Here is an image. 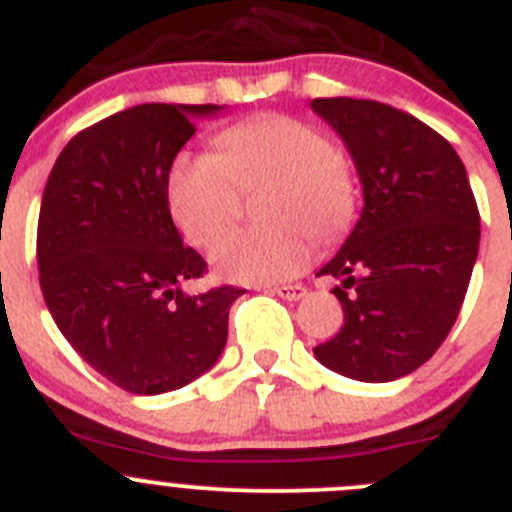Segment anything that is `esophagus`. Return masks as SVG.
<instances>
[{
  "instance_id": "obj_1",
  "label": "esophagus",
  "mask_w": 512,
  "mask_h": 512,
  "mask_svg": "<svg viewBox=\"0 0 512 512\" xmlns=\"http://www.w3.org/2000/svg\"><path fill=\"white\" fill-rule=\"evenodd\" d=\"M267 293L280 296L283 301H301L306 296V288L303 285H267Z\"/></svg>"
}]
</instances>
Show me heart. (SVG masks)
Listing matches in <instances>:
<instances>
[{
	"instance_id": "1",
	"label": "heart",
	"mask_w": 512,
	"mask_h": 512,
	"mask_svg": "<svg viewBox=\"0 0 512 512\" xmlns=\"http://www.w3.org/2000/svg\"><path fill=\"white\" fill-rule=\"evenodd\" d=\"M216 155H178L168 173V206L193 245L234 222L239 188L270 178L262 216L273 222L234 229L211 247V265L234 283H278L298 275L311 260V233L334 239L349 227L357 204L354 173L319 127L260 114L214 137Z\"/></svg>"
}]
</instances>
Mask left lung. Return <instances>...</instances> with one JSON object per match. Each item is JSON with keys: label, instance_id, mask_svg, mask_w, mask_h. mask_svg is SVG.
Wrapping results in <instances>:
<instances>
[{"label": "left lung", "instance_id": "obj_1", "mask_svg": "<svg viewBox=\"0 0 512 512\" xmlns=\"http://www.w3.org/2000/svg\"><path fill=\"white\" fill-rule=\"evenodd\" d=\"M362 183V214L319 270L342 283L344 326L321 365L390 382L428 362L459 316L480 250V211L457 150L421 119L370 99H313Z\"/></svg>", "mask_w": 512, "mask_h": 512}]
</instances>
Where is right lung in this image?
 I'll return each mask as SVG.
<instances>
[{"mask_svg": "<svg viewBox=\"0 0 512 512\" xmlns=\"http://www.w3.org/2000/svg\"><path fill=\"white\" fill-rule=\"evenodd\" d=\"M216 104H140L78 132L50 170L38 222L45 306L99 375L135 395L178 390L227 347L234 285L188 296L206 262L183 245L168 173Z\"/></svg>", "mask_w": 512, "mask_h": 512, "instance_id": "add662e5", "label": "right lung"}]
</instances>
